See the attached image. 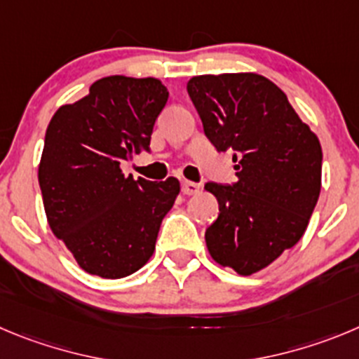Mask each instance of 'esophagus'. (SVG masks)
Here are the masks:
<instances>
[{"mask_svg":"<svg viewBox=\"0 0 359 359\" xmlns=\"http://www.w3.org/2000/svg\"><path fill=\"white\" fill-rule=\"evenodd\" d=\"M182 193L187 196H193V195H198L200 193V186L195 182H189V180H186V182H182Z\"/></svg>","mask_w":359,"mask_h":359,"instance_id":"34e87169","label":"esophagus"}]
</instances>
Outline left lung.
<instances>
[{"mask_svg": "<svg viewBox=\"0 0 359 359\" xmlns=\"http://www.w3.org/2000/svg\"><path fill=\"white\" fill-rule=\"evenodd\" d=\"M187 93L207 138L232 150L237 182H207L219 216L205 230L210 257L241 276L296 246L320 193L323 149L287 95L260 74L195 76Z\"/></svg>", "mask_w": 359, "mask_h": 359, "instance_id": "8db88e82", "label": "left lung"}]
</instances>
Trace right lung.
<instances>
[{"mask_svg": "<svg viewBox=\"0 0 359 359\" xmlns=\"http://www.w3.org/2000/svg\"><path fill=\"white\" fill-rule=\"evenodd\" d=\"M166 100L168 90L159 79L108 76L49 122L39 164L43 209L53 233L86 273L126 278L156 250L161 221L180 193L179 180H134L120 164L149 150Z\"/></svg>", "mask_w": 359, "mask_h": 359, "instance_id": "obj_1", "label": "right lung"}]
</instances>
